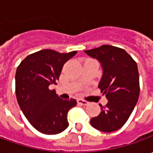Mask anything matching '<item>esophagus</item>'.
<instances>
[{
    "label": "esophagus",
    "mask_w": 153,
    "mask_h": 153,
    "mask_svg": "<svg viewBox=\"0 0 153 153\" xmlns=\"http://www.w3.org/2000/svg\"><path fill=\"white\" fill-rule=\"evenodd\" d=\"M77 103H78L79 105H87L88 104V101L83 100H77Z\"/></svg>",
    "instance_id": "esophagus-1"
}]
</instances>
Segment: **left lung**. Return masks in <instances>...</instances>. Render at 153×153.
Segmentation results:
<instances>
[{
    "instance_id": "left-lung-1",
    "label": "left lung",
    "mask_w": 153,
    "mask_h": 153,
    "mask_svg": "<svg viewBox=\"0 0 153 153\" xmlns=\"http://www.w3.org/2000/svg\"><path fill=\"white\" fill-rule=\"evenodd\" d=\"M84 52L100 63L103 74L99 88L108 100L105 107L100 105L101 111L90 123L102 132L116 131L123 126L138 101L137 64L124 49L110 45Z\"/></svg>"
}]
</instances>
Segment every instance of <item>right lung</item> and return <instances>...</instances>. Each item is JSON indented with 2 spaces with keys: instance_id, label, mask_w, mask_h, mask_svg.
<instances>
[{
  "instance_id": "add662e5",
  "label": "right lung",
  "mask_w": 153,
  "mask_h": 153,
  "mask_svg": "<svg viewBox=\"0 0 153 153\" xmlns=\"http://www.w3.org/2000/svg\"><path fill=\"white\" fill-rule=\"evenodd\" d=\"M76 53L41 50L27 56L17 68V100L27 120L39 132L56 134L69 126L67 113L76 100L60 99L49 86L57 84L64 64Z\"/></svg>"
}]
</instances>
